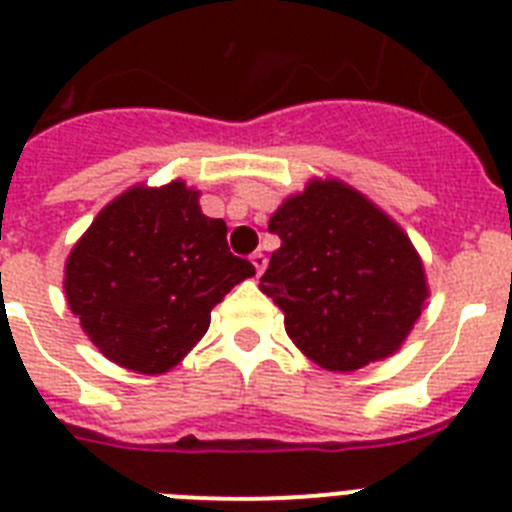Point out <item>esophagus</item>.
<instances>
[{
	"mask_svg": "<svg viewBox=\"0 0 512 512\" xmlns=\"http://www.w3.org/2000/svg\"><path fill=\"white\" fill-rule=\"evenodd\" d=\"M251 264L256 266V274H264V269H266V253H261V251H253L251 253Z\"/></svg>",
	"mask_w": 512,
	"mask_h": 512,
	"instance_id": "obj_1",
	"label": "esophagus"
}]
</instances>
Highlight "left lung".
<instances>
[{"instance_id":"left-lung-1","label":"left lung","mask_w":512,"mask_h":512,"mask_svg":"<svg viewBox=\"0 0 512 512\" xmlns=\"http://www.w3.org/2000/svg\"><path fill=\"white\" fill-rule=\"evenodd\" d=\"M282 246L259 279L290 339L326 370L352 373L393 355L427 298L412 240L339 181H313L269 220Z\"/></svg>"}]
</instances>
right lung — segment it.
<instances>
[{"label":"right lung","mask_w":512,"mask_h":512,"mask_svg":"<svg viewBox=\"0 0 512 512\" xmlns=\"http://www.w3.org/2000/svg\"><path fill=\"white\" fill-rule=\"evenodd\" d=\"M248 259L227 248L225 220L173 181L126 191L98 214L67 259V303L90 342L124 368L165 373L209 329V313Z\"/></svg>","instance_id":"right-lung-1"}]
</instances>
